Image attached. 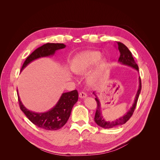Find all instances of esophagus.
<instances>
[{"mask_svg":"<svg viewBox=\"0 0 160 160\" xmlns=\"http://www.w3.org/2000/svg\"><path fill=\"white\" fill-rule=\"evenodd\" d=\"M79 96L80 98L83 99V98H85L88 95H87V94L85 93H84V92H81L79 95Z\"/></svg>","mask_w":160,"mask_h":160,"instance_id":"obj_1","label":"esophagus"}]
</instances>
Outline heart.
Here are the masks:
<instances>
[{
	"instance_id": "b5f03b06",
	"label": "heart",
	"mask_w": 160,
	"mask_h": 160,
	"mask_svg": "<svg viewBox=\"0 0 160 160\" xmlns=\"http://www.w3.org/2000/svg\"><path fill=\"white\" fill-rule=\"evenodd\" d=\"M99 51H86L75 55L72 59L71 69L79 75H85L96 65L95 69L87 77V83L91 87H95L100 81L108 65L105 58H101Z\"/></svg>"
}]
</instances>
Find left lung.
I'll use <instances>...</instances> for the list:
<instances>
[{
    "label": "left lung",
    "mask_w": 160,
    "mask_h": 160,
    "mask_svg": "<svg viewBox=\"0 0 160 160\" xmlns=\"http://www.w3.org/2000/svg\"><path fill=\"white\" fill-rule=\"evenodd\" d=\"M115 46H117L116 47H118V49L120 52V56L118 60V62L119 63L122 65H125V66L132 67V68L135 69L138 72H139V67L136 64V62H135L132 52H130L128 48L124 44H123V43L119 42H117V44H116ZM141 89H142L141 79H140V77H139L138 89L137 91L136 95H135V98L134 99V101L132 104V106L123 116L113 121H107L104 118L103 115L102 114V110H101V105L100 99L98 98L97 92L93 91V94L95 96V101H97V103H98V107H97V110H96L95 118H94L95 123L98 124L99 127L104 129L113 128L118 127V126H120V125L125 124L130 119V118L132 117V115L134 112V110L135 109V107H136L140 92H141Z\"/></svg>",
    "instance_id": "obj_1"
}]
</instances>
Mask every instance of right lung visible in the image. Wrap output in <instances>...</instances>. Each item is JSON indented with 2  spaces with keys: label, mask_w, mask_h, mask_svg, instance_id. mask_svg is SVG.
I'll use <instances>...</instances> for the list:
<instances>
[{
  "label": "right lung",
  "mask_w": 160,
  "mask_h": 160,
  "mask_svg": "<svg viewBox=\"0 0 160 160\" xmlns=\"http://www.w3.org/2000/svg\"><path fill=\"white\" fill-rule=\"evenodd\" d=\"M66 45L62 43H47L38 47L27 58L21 71L33 61L42 57L53 56L57 51L64 49ZM17 94L20 108L28 119L37 127L51 131L59 129L67 123L72 107L78 101L79 96L77 90L62 93L54 107L45 112L38 113L28 109L21 101L18 90Z\"/></svg>",
  "instance_id": "obj_1"
}]
</instances>
